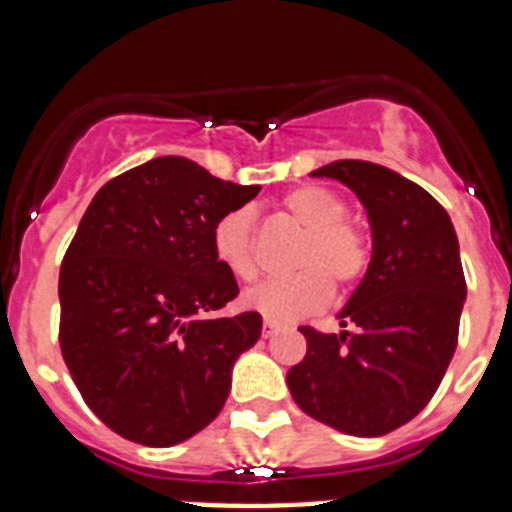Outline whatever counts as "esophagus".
I'll return each mask as SVG.
<instances>
[{
    "label": "esophagus",
    "mask_w": 512,
    "mask_h": 512,
    "mask_svg": "<svg viewBox=\"0 0 512 512\" xmlns=\"http://www.w3.org/2000/svg\"><path fill=\"white\" fill-rule=\"evenodd\" d=\"M261 333H264V338L277 336V333H279V325H277V323H271V320H264V328H261Z\"/></svg>",
    "instance_id": "1"
}]
</instances>
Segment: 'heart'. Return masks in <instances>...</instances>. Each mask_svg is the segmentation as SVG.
I'll list each match as a JSON object with an SVG mask.
<instances>
[{"instance_id": "obj_1", "label": "heart", "mask_w": 512, "mask_h": 512, "mask_svg": "<svg viewBox=\"0 0 512 512\" xmlns=\"http://www.w3.org/2000/svg\"><path fill=\"white\" fill-rule=\"evenodd\" d=\"M282 207L305 228L295 256L300 271L256 284L243 302L271 323H295L328 305L333 297L330 282L336 287L359 282L369 264V246L364 233L346 220V202L320 184L289 189ZM212 253L233 277L251 279L256 274V230L248 207L225 212L212 225Z\"/></svg>"}]
</instances>
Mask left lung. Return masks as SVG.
<instances>
[{"label":"left lung","mask_w":512,"mask_h":512,"mask_svg":"<svg viewBox=\"0 0 512 512\" xmlns=\"http://www.w3.org/2000/svg\"><path fill=\"white\" fill-rule=\"evenodd\" d=\"M330 176L356 192L372 225V261L341 310L351 330L302 325L307 354L287 387L310 418L384 436L436 395L459 341L467 282L449 212L415 182L372 161H333Z\"/></svg>","instance_id":"obj_1"}]
</instances>
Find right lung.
<instances>
[{
    "label": "right lung",
    "mask_w": 512,
    "mask_h": 512,
    "mask_svg": "<svg viewBox=\"0 0 512 512\" xmlns=\"http://www.w3.org/2000/svg\"><path fill=\"white\" fill-rule=\"evenodd\" d=\"M261 187L161 156L94 194L63 256L61 354L92 413L128 441L166 449L210 425L259 312L223 318L238 282L217 264L212 225Z\"/></svg>",
    "instance_id": "add662e5"
}]
</instances>
